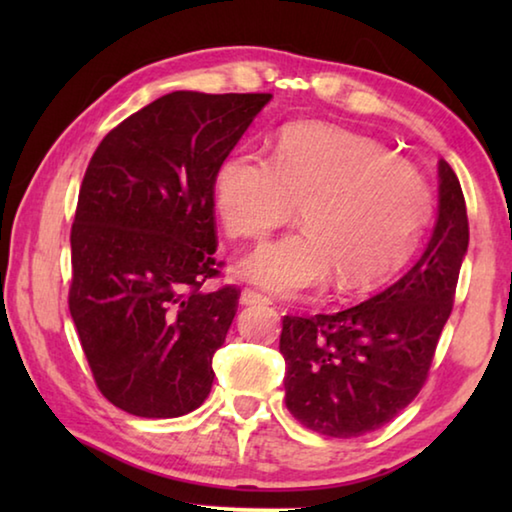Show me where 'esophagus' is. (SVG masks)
<instances>
[{"label": "esophagus", "instance_id": "34e87169", "mask_svg": "<svg viewBox=\"0 0 512 512\" xmlns=\"http://www.w3.org/2000/svg\"><path fill=\"white\" fill-rule=\"evenodd\" d=\"M239 302L246 307L248 305H271V298H266L264 293H259L255 289H244L239 296Z\"/></svg>", "mask_w": 512, "mask_h": 512}]
</instances>
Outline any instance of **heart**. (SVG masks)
<instances>
[{
	"label": "heart",
	"mask_w": 512,
	"mask_h": 512,
	"mask_svg": "<svg viewBox=\"0 0 512 512\" xmlns=\"http://www.w3.org/2000/svg\"><path fill=\"white\" fill-rule=\"evenodd\" d=\"M225 232L262 239L300 205V232L259 246L241 262L250 282L296 298L327 287L384 284L411 262L431 196L409 164L379 142L323 124H293L273 158L235 153L214 176Z\"/></svg>",
	"instance_id": "b5f03b06"
}]
</instances>
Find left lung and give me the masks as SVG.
Returning <instances> with one entry per match:
<instances>
[{
    "label": "left lung",
    "instance_id": "8db88e82",
    "mask_svg": "<svg viewBox=\"0 0 512 512\" xmlns=\"http://www.w3.org/2000/svg\"><path fill=\"white\" fill-rule=\"evenodd\" d=\"M467 241L463 189L440 160L438 219L411 271L336 314L284 316V400L293 418L323 436L357 438L415 400L452 314Z\"/></svg>",
    "mask_w": 512,
    "mask_h": 512
}]
</instances>
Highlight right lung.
<instances>
[{
    "mask_svg": "<svg viewBox=\"0 0 512 512\" xmlns=\"http://www.w3.org/2000/svg\"><path fill=\"white\" fill-rule=\"evenodd\" d=\"M273 94L178 90L103 137L72 225L69 314L108 402L178 418L212 391L239 291L219 275L214 176Z\"/></svg>",
    "mask_w": 512,
    "mask_h": 512,
    "instance_id": "right-lung-1",
    "label": "right lung"
}]
</instances>
